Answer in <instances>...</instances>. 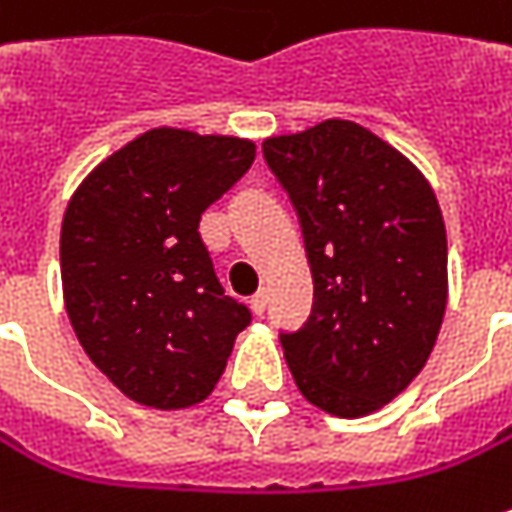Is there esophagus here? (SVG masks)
I'll list each match as a JSON object with an SVG mask.
<instances>
[{
  "instance_id": "1",
  "label": "esophagus",
  "mask_w": 512,
  "mask_h": 512,
  "mask_svg": "<svg viewBox=\"0 0 512 512\" xmlns=\"http://www.w3.org/2000/svg\"><path fill=\"white\" fill-rule=\"evenodd\" d=\"M266 300H269L266 289H257L255 295L249 298V306H252V312H255V315H263V312H266Z\"/></svg>"
}]
</instances>
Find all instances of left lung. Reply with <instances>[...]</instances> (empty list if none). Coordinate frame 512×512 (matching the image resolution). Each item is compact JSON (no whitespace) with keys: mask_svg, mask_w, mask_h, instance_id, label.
<instances>
[{"mask_svg":"<svg viewBox=\"0 0 512 512\" xmlns=\"http://www.w3.org/2000/svg\"><path fill=\"white\" fill-rule=\"evenodd\" d=\"M315 283L309 321L280 332L303 398L338 418L381 410L424 369L447 309V232L430 183L364 125L269 137Z\"/></svg>","mask_w":512,"mask_h":512,"instance_id":"obj_1","label":"left lung"}]
</instances>
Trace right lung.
<instances>
[{
	"instance_id": "add662e5",
	"label": "right lung",
	"mask_w": 512,
	"mask_h": 512,
	"mask_svg": "<svg viewBox=\"0 0 512 512\" xmlns=\"http://www.w3.org/2000/svg\"><path fill=\"white\" fill-rule=\"evenodd\" d=\"M252 160V140L151 128L102 160L65 209L68 318L88 358L137 404H200L252 321L223 292L197 232Z\"/></svg>"
}]
</instances>
